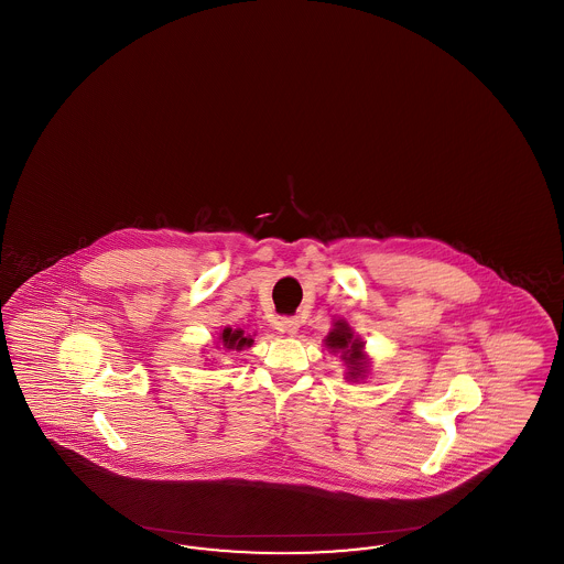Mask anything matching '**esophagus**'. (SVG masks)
Segmentation results:
<instances>
[{
    "label": "esophagus",
    "mask_w": 564,
    "mask_h": 564,
    "mask_svg": "<svg viewBox=\"0 0 564 564\" xmlns=\"http://www.w3.org/2000/svg\"><path fill=\"white\" fill-rule=\"evenodd\" d=\"M279 329L288 332L290 336H295L297 329H300V322L297 319H283V322L279 323Z\"/></svg>",
    "instance_id": "obj_1"
}]
</instances>
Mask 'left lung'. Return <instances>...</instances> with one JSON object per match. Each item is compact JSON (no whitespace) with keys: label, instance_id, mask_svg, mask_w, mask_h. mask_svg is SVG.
Segmentation results:
<instances>
[{"label":"left lung","instance_id":"1","mask_svg":"<svg viewBox=\"0 0 564 564\" xmlns=\"http://www.w3.org/2000/svg\"><path fill=\"white\" fill-rule=\"evenodd\" d=\"M325 347L332 349V352H343L340 357L345 359V364L349 368V372H347L349 380H357V378L366 376L368 361L364 355V343L359 338H352V332L347 323H336V327L325 338Z\"/></svg>","mask_w":564,"mask_h":564}]
</instances>
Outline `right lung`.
Masks as SVG:
<instances>
[{"mask_svg":"<svg viewBox=\"0 0 564 564\" xmlns=\"http://www.w3.org/2000/svg\"><path fill=\"white\" fill-rule=\"evenodd\" d=\"M219 343L221 347L228 350H242L245 347L253 345L251 336H245L242 329H232V327H224L219 332Z\"/></svg>","mask_w":564,"mask_h":564,"instance_id":"right-lung-1","label":"right lung"}]
</instances>
